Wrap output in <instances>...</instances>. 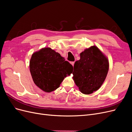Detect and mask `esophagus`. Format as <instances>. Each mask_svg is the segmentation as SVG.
<instances>
[{"label":"esophagus","instance_id":"esophagus-1","mask_svg":"<svg viewBox=\"0 0 132 132\" xmlns=\"http://www.w3.org/2000/svg\"><path fill=\"white\" fill-rule=\"evenodd\" d=\"M70 63H71V65H72L73 66H74V62H70Z\"/></svg>","mask_w":132,"mask_h":132}]
</instances>
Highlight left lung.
Masks as SVG:
<instances>
[{
    "label": "left lung",
    "mask_w": 132,
    "mask_h": 132,
    "mask_svg": "<svg viewBox=\"0 0 132 132\" xmlns=\"http://www.w3.org/2000/svg\"><path fill=\"white\" fill-rule=\"evenodd\" d=\"M80 56L74 64L73 78L80 91L89 95L104 82L109 69V59L95 46L85 50Z\"/></svg>",
    "instance_id": "left-lung-1"
}]
</instances>
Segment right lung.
I'll list each match as a JSON object with an SVG mask.
<instances>
[{
	"label": "right lung",
	"instance_id": "right-lung-1",
	"mask_svg": "<svg viewBox=\"0 0 132 132\" xmlns=\"http://www.w3.org/2000/svg\"><path fill=\"white\" fill-rule=\"evenodd\" d=\"M72 69L73 66L68 62L50 47L35 52L30 61L33 81L45 93L58 89L67 75L72 73Z\"/></svg>",
	"mask_w": 132,
	"mask_h": 132
}]
</instances>
